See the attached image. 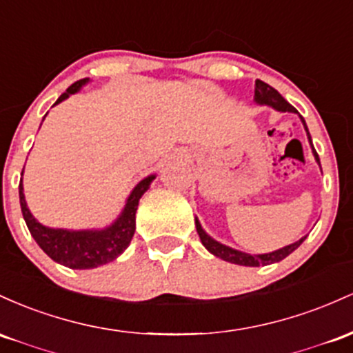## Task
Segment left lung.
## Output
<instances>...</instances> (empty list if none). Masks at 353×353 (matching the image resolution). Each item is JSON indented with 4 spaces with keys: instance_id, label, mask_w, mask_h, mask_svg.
<instances>
[{
    "instance_id": "obj_1",
    "label": "left lung",
    "mask_w": 353,
    "mask_h": 353,
    "mask_svg": "<svg viewBox=\"0 0 353 353\" xmlns=\"http://www.w3.org/2000/svg\"><path fill=\"white\" fill-rule=\"evenodd\" d=\"M253 100H255V103H259V105L272 106V108H275L276 112L299 113L294 106L290 105V103L285 100L279 91H276L275 88H272L270 85H267V83L262 80L255 81V97H253ZM299 117H300V120H302V123L305 126V132H307L308 141H310V145H312V138H310V133H308L307 123H305L302 114H299ZM312 152H314L316 163H320V158H319V155H316L314 145H312ZM195 225H196V232H198V236H200L201 243H203V247L207 248L210 253H213V255L219 256V259L225 260V262L235 263V265H243V267H260V265H270V263L280 262V260H283L285 256H288L292 252L296 250V248H299L305 240V236H303V239H300L299 241H295V243H292V245H287V247L280 248V250H275L270 253H262V255H250V253L233 250V248L227 247V245L213 240L212 236L205 233V230L201 228L200 221H198L196 219H195Z\"/></svg>"
}]
</instances>
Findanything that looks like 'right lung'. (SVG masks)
Returning a JSON list of instances; mask_svg holds the SVG:
<instances>
[{
  "label": "right lung",
  "instance_id": "1",
  "mask_svg": "<svg viewBox=\"0 0 353 353\" xmlns=\"http://www.w3.org/2000/svg\"><path fill=\"white\" fill-rule=\"evenodd\" d=\"M88 81L90 78H83V80L73 83L58 98L54 105L66 100L70 94L77 93ZM153 180H155V175L143 178L130 193L120 216L110 227L103 230H78V232H74V230L50 228L41 225L31 215L30 208H28L25 193H23V180H19V205H21L23 219L26 221L31 236L37 240L39 248L51 260L73 268V270H86V268H97L100 265L113 262L118 255H121L126 250V247L133 239L134 227H137L134 225L137 216L134 215H137L138 201L150 188Z\"/></svg>",
  "mask_w": 353,
  "mask_h": 353
}]
</instances>
